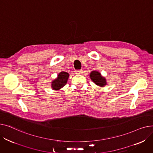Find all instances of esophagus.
<instances>
[{
    "mask_svg": "<svg viewBox=\"0 0 153 153\" xmlns=\"http://www.w3.org/2000/svg\"><path fill=\"white\" fill-rule=\"evenodd\" d=\"M75 72H76V74H82V70H76Z\"/></svg>",
    "mask_w": 153,
    "mask_h": 153,
    "instance_id": "1",
    "label": "esophagus"
}]
</instances>
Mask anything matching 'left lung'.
Segmentation results:
<instances>
[{"label": "left lung", "instance_id": "1", "mask_svg": "<svg viewBox=\"0 0 153 153\" xmlns=\"http://www.w3.org/2000/svg\"><path fill=\"white\" fill-rule=\"evenodd\" d=\"M90 77L92 81L95 84L99 86L103 87L105 85H106V80L103 77H102L100 72L98 71H92L90 74Z\"/></svg>", "mask_w": 153, "mask_h": 153}]
</instances>
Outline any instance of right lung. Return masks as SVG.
Instances as JSON below:
<instances>
[{
  "mask_svg": "<svg viewBox=\"0 0 153 153\" xmlns=\"http://www.w3.org/2000/svg\"><path fill=\"white\" fill-rule=\"evenodd\" d=\"M69 74L66 72H61L58 74V77L52 82V87L54 90H59L67 83Z\"/></svg>",
  "mask_w": 153,
  "mask_h": 153,
  "instance_id": "add662e5",
  "label": "right lung"
}]
</instances>
